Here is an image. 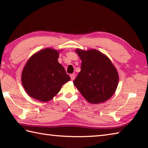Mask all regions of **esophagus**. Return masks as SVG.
<instances>
[{
    "instance_id": "34e87169",
    "label": "esophagus",
    "mask_w": 148,
    "mask_h": 148,
    "mask_svg": "<svg viewBox=\"0 0 148 148\" xmlns=\"http://www.w3.org/2000/svg\"><path fill=\"white\" fill-rule=\"evenodd\" d=\"M70 77H71V79L72 81H73L75 79V74H72L70 75Z\"/></svg>"
}]
</instances>
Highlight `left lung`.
<instances>
[{
  "label": "left lung",
  "instance_id": "8db88e82",
  "mask_svg": "<svg viewBox=\"0 0 148 148\" xmlns=\"http://www.w3.org/2000/svg\"><path fill=\"white\" fill-rule=\"evenodd\" d=\"M75 51L81 60V71L74 84L90 103L98 104L114 95L119 83L117 69L108 56L95 49Z\"/></svg>",
  "mask_w": 148,
  "mask_h": 148
}]
</instances>
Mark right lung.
<instances>
[{
	"label": "right lung",
	"instance_id": "1",
	"mask_svg": "<svg viewBox=\"0 0 148 148\" xmlns=\"http://www.w3.org/2000/svg\"><path fill=\"white\" fill-rule=\"evenodd\" d=\"M62 49L46 48L34 53L21 72V83L28 95L47 102L56 96L63 84L71 80L58 61Z\"/></svg>",
	"mask_w": 148,
	"mask_h": 148
}]
</instances>
